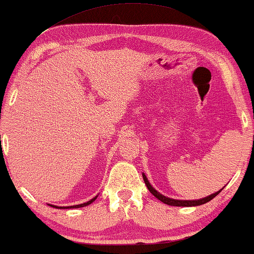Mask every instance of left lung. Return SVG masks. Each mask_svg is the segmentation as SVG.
Here are the masks:
<instances>
[{"label":"left lung","instance_id":"8db88e82","mask_svg":"<svg viewBox=\"0 0 254 254\" xmlns=\"http://www.w3.org/2000/svg\"><path fill=\"white\" fill-rule=\"evenodd\" d=\"M143 176V181L144 183H146V186L148 188V190L153 193L154 196L156 197L157 199H160L161 202L164 203V204H168V205H174V206H196V205H202L204 203H207L209 200H211L212 198H215V197L218 195L220 192V189L219 191H217L215 193H212V195L207 196V197H204V198H200V199H195V200H182V199H173V198H169V197H166L163 195H161L159 191H156L155 189H154L153 187H151V184L149 183V181L147 180V177L144 174H142Z\"/></svg>","mask_w":254,"mask_h":254}]
</instances>
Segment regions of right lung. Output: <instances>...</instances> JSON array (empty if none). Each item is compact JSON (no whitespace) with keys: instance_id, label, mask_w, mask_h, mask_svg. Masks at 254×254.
I'll use <instances>...</instances> for the list:
<instances>
[{"instance_id":"obj_1","label":"right lung","mask_w":254,"mask_h":254,"mask_svg":"<svg viewBox=\"0 0 254 254\" xmlns=\"http://www.w3.org/2000/svg\"><path fill=\"white\" fill-rule=\"evenodd\" d=\"M97 197L98 196H95L94 197V198H92L91 200H88V202H86V203H83V204H78V205H72V206H55V205H50V206H54V207H57V209H74V207H75V209H77V207H83V206H86V205H88V204H91L92 202H94V200H95V198H97Z\"/></svg>"}]
</instances>
